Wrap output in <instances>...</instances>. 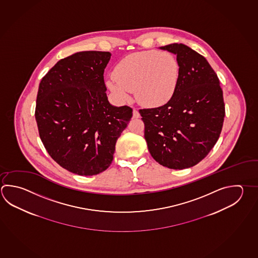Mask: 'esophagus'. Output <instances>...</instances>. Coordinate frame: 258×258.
Wrapping results in <instances>:
<instances>
[{"label":"esophagus","instance_id":"34e87169","mask_svg":"<svg viewBox=\"0 0 258 258\" xmlns=\"http://www.w3.org/2000/svg\"><path fill=\"white\" fill-rule=\"evenodd\" d=\"M140 117H141L140 112L134 108V109H133V117H134V118H139Z\"/></svg>","mask_w":258,"mask_h":258}]
</instances>
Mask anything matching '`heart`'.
Returning a JSON list of instances; mask_svg holds the SVG:
<instances>
[{"label":"heart","mask_w":258,"mask_h":258,"mask_svg":"<svg viewBox=\"0 0 258 258\" xmlns=\"http://www.w3.org/2000/svg\"><path fill=\"white\" fill-rule=\"evenodd\" d=\"M180 78V63L174 54L150 50L122 58L107 86L121 102L127 101L131 91H135L141 105L160 107L174 96Z\"/></svg>","instance_id":"1"}]
</instances>
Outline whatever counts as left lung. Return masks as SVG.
<instances>
[{"label": "left lung", "instance_id": "left-lung-1", "mask_svg": "<svg viewBox=\"0 0 258 258\" xmlns=\"http://www.w3.org/2000/svg\"><path fill=\"white\" fill-rule=\"evenodd\" d=\"M160 48L177 55L180 82L169 102L140 114L152 158L164 167L182 170L204 160L218 141L225 116L223 90L202 54L182 44Z\"/></svg>", "mask_w": 258, "mask_h": 258}]
</instances>
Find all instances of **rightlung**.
I'll return each instance as SVG.
<instances>
[{
  "label": "right lung",
  "mask_w": 258,
  "mask_h": 258,
  "mask_svg": "<svg viewBox=\"0 0 258 258\" xmlns=\"http://www.w3.org/2000/svg\"><path fill=\"white\" fill-rule=\"evenodd\" d=\"M109 52H78L59 60L40 82L35 120L41 141L59 165L78 175L111 164L132 108L107 100L104 70Z\"/></svg>",
  "instance_id": "1"
}]
</instances>
